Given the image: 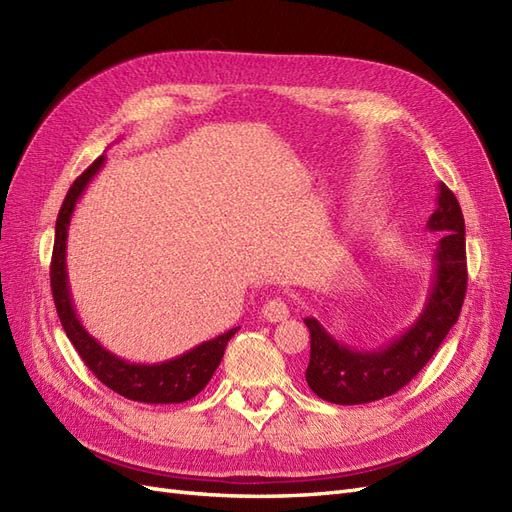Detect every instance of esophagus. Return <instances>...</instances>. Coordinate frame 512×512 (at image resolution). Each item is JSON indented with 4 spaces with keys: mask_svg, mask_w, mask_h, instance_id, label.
I'll return each mask as SVG.
<instances>
[{
    "mask_svg": "<svg viewBox=\"0 0 512 512\" xmlns=\"http://www.w3.org/2000/svg\"><path fill=\"white\" fill-rule=\"evenodd\" d=\"M262 316H265L269 322H282L290 316L288 303L280 297H273L265 303V307H262Z\"/></svg>",
    "mask_w": 512,
    "mask_h": 512,
    "instance_id": "esophagus-1",
    "label": "esophagus"
}]
</instances>
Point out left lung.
<instances>
[{"instance_id": "1", "label": "left lung", "mask_w": 512, "mask_h": 512, "mask_svg": "<svg viewBox=\"0 0 512 512\" xmlns=\"http://www.w3.org/2000/svg\"><path fill=\"white\" fill-rule=\"evenodd\" d=\"M436 203L427 228L444 232V237L433 254L436 269L427 303L408 331L378 350H352L316 318H305L312 344L305 380L320 399L356 406L397 393L427 365L453 329L468 286L466 224L455 194L444 183L438 185Z\"/></svg>"}]
</instances>
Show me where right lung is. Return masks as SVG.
Returning a JSON list of instances; mask_svg holds the SVG:
<instances>
[{
  "label": "right lung",
  "instance_id": "right-lung-1",
  "mask_svg": "<svg viewBox=\"0 0 512 512\" xmlns=\"http://www.w3.org/2000/svg\"><path fill=\"white\" fill-rule=\"evenodd\" d=\"M106 158L100 156L91 164L85 173L72 183L68 190L64 205L59 209L57 224H55V247L51 260V290L57 314L61 320L68 339L76 352L81 354L83 363L94 371L96 378L108 386V389L128 397L132 401H143V404H181L196 397L205 389L211 380L213 371L218 369L228 339L237 333L230 329L209 342L183 352L175 359L162 363H130L121 356L106 350L96 337H91L81 324L76 309L72 303L68 271H66V245H68V228L76 203L83 196L89 181L98 175V170L104 166Z\"/></svg>",
  "mask_w": 512,
  "mask_h": 512
}]
</instances>
